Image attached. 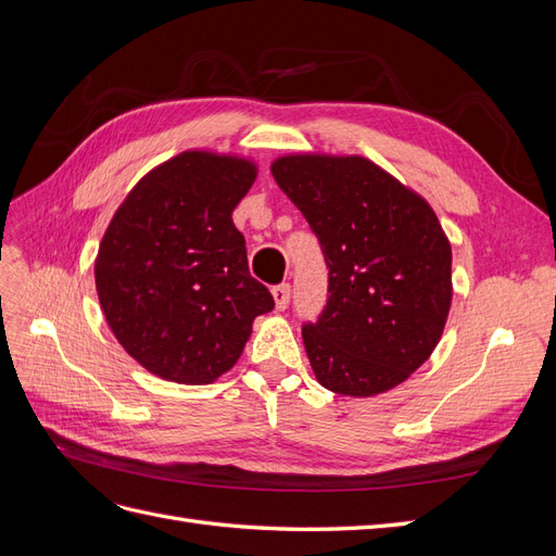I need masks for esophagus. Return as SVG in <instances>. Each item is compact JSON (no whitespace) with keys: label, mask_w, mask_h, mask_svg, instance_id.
Listing matches in <instances>:
<instances>
[{"label":"esophagus","mask_w":556,"mask_h":556,"mask_svg":"<svg viewBox=\"0 0 556 556\" xmlns=\"http://www.w3.org/2000/svg\"><path fill=\"white\" fill-rule=\"evenodd\" d=\"M290 285L288 282H282V285H276V288L271 290V294H274V301H276V308L278 311H285L290 306Z\"/></svg>","instance_id":"esophagus-1"}]
</instances>
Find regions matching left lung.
I'll return each instance as SVG.
<instances>
[{
  "label": "left lung",
  "instance_id": "1",
  "mask_svg": "<svg viewBox=\"0 0 556 556\" xmlns=\"http://www.w3.org/2000/svg\"><path fill=\"white\" fill-rule=\"evenodd\" d=\"M271 174L329 268L327 306L301 329L317 382L376 396L408 380L452 304V248L433 208L359 155H282Z\"/></svg>",
  "mask_w": 556,
  "mask_h": 556
}]
</instances>
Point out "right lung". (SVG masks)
Listing matches in <instances>:
<instances>
[{
  "label": "right lung",
  "mask_w": 556,
  "mask_h": 556,
  "mask_svg": "<svg viewBox=\"0 0 556 556\" xmlns=\"http://www.w3.org/2000/svg\"><path fill=\"white\" fill-rule=\"evenodd\" d=\"M257 164L185 150L148 172L111 217L94 260L113 336L146 371L208 384L237 364L274 296L248 271L231 213Z\"/></svg>",
  "instance_id": "right-lung-1"
}]
</instances>
